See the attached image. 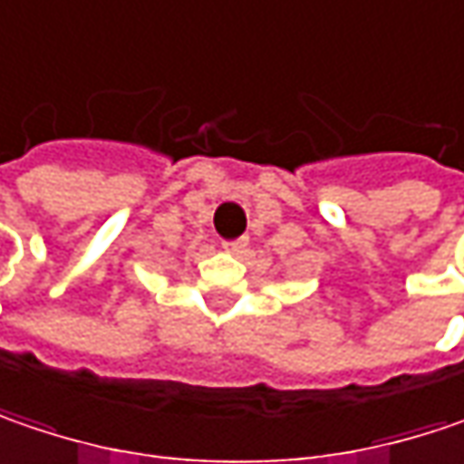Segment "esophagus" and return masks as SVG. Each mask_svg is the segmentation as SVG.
<instances>
[{
	"label": "esophagus",
	"mask_w": 464,
	"mask_h": 464,
	"mask_svg": "<svg viewBox=\"0 0 464 464\" xmlns=\"http://www.w3.org/2000/svg\"><path fill=\"white\" fill-rule=\"evenodd\" d=\"M244 246H246V238H236V241H226V244H223V249L231 254H241L244 252Z\"/></svg>",
	"instance_id": "obj_1"
}]
</instances>
